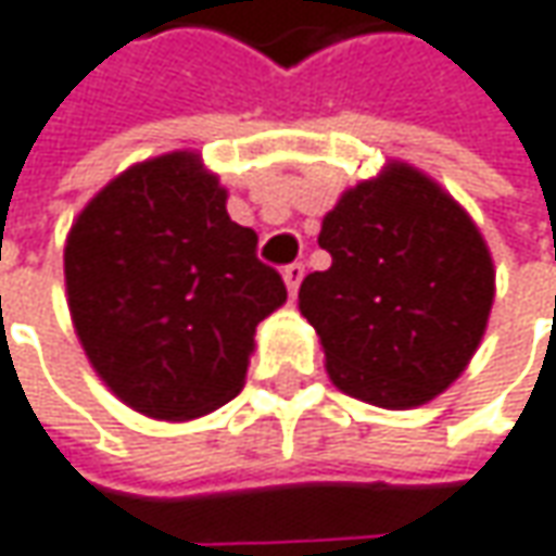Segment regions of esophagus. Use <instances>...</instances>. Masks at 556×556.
I'll list each match as a JSON object with an SVG mask.
<instances>
[{"label":"esophagus","mask_w":556,"mask_h":556,"mask_svg":"<svg viewBox=\"0 0 556 556\" xmlns=\"http://www.w3.org/2000/svg\"><path fill=\"white\" fill-rule=\"evenodd\" d=\"M282 279H286V289H289V295H295V292H299V286H302V279H304V264H289V267L282 270Z\"/></svg>","instance_id":"esophagus-1"}]
</instances>
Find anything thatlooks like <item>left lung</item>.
<instances>
[{
    "mask_svg": "<svg viewBox=\"0 0 556 556\" xmlns=\"http://www.w3.org/2000/svg\"><path fill=\"white\" fill-rule=\"evenodd\" d=\"M329 270L307 274L299 307L329 379L389 410L432 401L467 370L495 302V264L470 214L435 180L392 161L324 217Z\"/></svg>",
    "mask_w": 556,
    "mask_h": 556,
    "instance_id": "obj_1",
    "label": "left lung"
}]
</instances>
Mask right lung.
<instances>
[{
  "label": "right lung",
  "instance_id": "right-lung-1",
  "mask_svg": "<svg viewBox=\"0 0 556 556\" xmlns=\"http://www.w3.org/2000/svg\"><path fill=\"white\" fill-rule=\"evenodd\" d=\"M257 236L195 152L134 164L80 211L64 245L67 307L92 370L155 420L239 395L254 326L286 302Z\"/></svg>",
  "mask_w": 556,
  "mask_h": 556
}]
</instances>
